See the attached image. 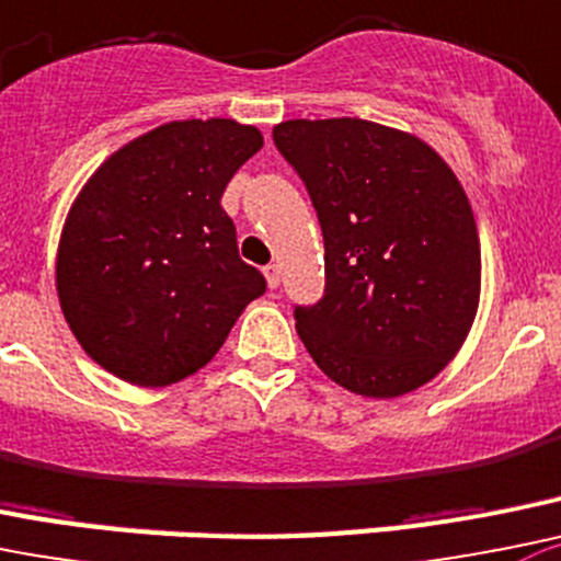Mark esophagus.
Wrapping results in <instances>:
<instances>
[{
    "mask_svg": "<svg viewBox=\"0 0 561 561\" xmlns=\"http://www.w3.org/2000/svg\"><path fill=\"white\" fill-rule=\"evenodd\" d=\"M265 282H268L271 290H274V287H279V282H282L279 265H268V268H265Z\"/></svg>",
    "mask_w": 561,
    "mask_h": 561,
    "instance_id": "34e87169",
    "label": "esophagus"
}]
</instances>
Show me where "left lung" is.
Returning <instances> with one entry per match:
<instances>
[{
    "label": "left lung",
    "instance_id": "8db88e82",
    "mask_svg": "<svg viewBox=\"0 0 561 561\" xmlns=\"http://www.w3.org/2000/svg\"><path fill=\"white\" fill-rule=\"evenodd\" d=\"M325 247V296L296 307L309 356L353 394L389 400L436 378L480 307L474 210L447 161L358 117L274 125Z\"/></svg>",
    "mask_w": 561,
    "mask_h": 561
}]
</instances>
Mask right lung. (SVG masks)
Segmentation results:
<instances>
[{"instance_id": "add662e5", "label": "right lung", "mask_w": 561, "mask_h": 561, "mask_svg": "<svg viewBox=\"0 0 561 561\" xmlns=\"http://www.w3.org/2000/svg\"><path fill=\"white\" fill-rule=\"evenodd\" d=\"M263 148L236 119H172L114 150L81 186L57 249L70 331L106 373L170 386L203 369L265 293L238 257L221 194Z\"/></svg>"}]
</instances>
